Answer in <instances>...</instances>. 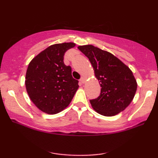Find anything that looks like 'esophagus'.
<instances>
[{
	"label": "esophagus",
	"instance_id": "esophagus-1",
	"mask_svg": "<svg viewBox=\"0 0 158 158\" xmlns=\"http://www.w3.org/2000/svg\"><path fill=\"white\" fill-rule=\"evenodd\" d=\"M80 82H81V83H84L85 82V78L84 77H82L81 79H80Z\"/></svg>",
	"mask_w": 158,
	"mask_h": 158
}]
</instances>
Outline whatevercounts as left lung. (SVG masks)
<instances>
[{
  "mask_svg": "<svg viewBox=\"0 0 158 158\" xmlns=\"http://www.w3.org/2000/svg\"><path fill=\"white\" fill-rule=\"evenodd\" d=\"M77 48L89 59L101 87L100 96L90 100L93 108L106 116L124 111L132 101L137 87L130 69L112 54L93 45Z\"/></svg>",
  "mask_w": 158,
  "mask_h": 158,
  "instance_id": "1",
  "label": "left lung"
}]
</instances>
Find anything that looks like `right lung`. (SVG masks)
Instances as JSON below:
<instances>
[{
	"label": "right lung",
	"mask_w": 158,
	"mask_h": 158,
	"mask_svg": "<svg viewBox=\"0 0 158 158\" xmlns=\"http://www.w3.org/2000/svg\"><path fill=\"white\" fill-rule=\"evenodd\" d=\"M75 46L73 42L53 44L36 56L28 66L25 85L32 102L47 114L59 113L70 104L78 81L72 68L64 63V55Z\"/></svg>",
	"instance_id": "right-lung-1"
}]
</instances>
